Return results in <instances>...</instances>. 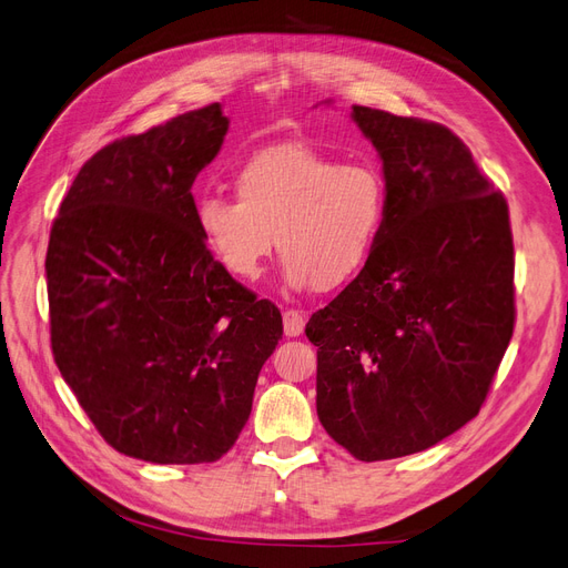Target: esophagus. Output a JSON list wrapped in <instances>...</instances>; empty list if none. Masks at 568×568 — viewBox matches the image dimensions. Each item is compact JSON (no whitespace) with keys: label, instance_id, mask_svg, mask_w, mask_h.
Returning <instances> with one entry per match:
<instances>
[{"label":"esophagus","instance_id":"esophagus-1","mask_svg":"<svg viewBox=\"0 0 568 568\" xmlns=\"http://www.w3.org/2000/svg\"><path fill=\"white\" fill-rule=\"evenodd\" d=\"M305 329V315L298 311H286L284 313V334L288 338H296L301 336Z\"/></svg>","mask_w":568,"mask_h":568}]
</instances>
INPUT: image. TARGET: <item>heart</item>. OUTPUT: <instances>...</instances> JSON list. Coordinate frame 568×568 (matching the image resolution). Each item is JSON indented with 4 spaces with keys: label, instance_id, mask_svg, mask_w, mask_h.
Segmentation results:
<instances>
[{
    "label": "heart",
    "instance_id": "heart-1",
    "mask_svg": "<svg viewBox=\"0 0 568 568\" xmlns=\"http://www.w3.org/2000/svg\"><path fill=\"white\" fill-rule=\"evenodd\" d=\"M234 199L196 201L203 244L234 280L253 282L284 255L291 288L334 291L355 280L379 244L388 192L372 163H338L307 144H272L234 173Z\"/></svg>",
    "mask_w": 568,
    "mask_h": 568
}]
</instances>
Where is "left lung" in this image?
<instances>
[{"mask_svg":"<svg viewBox=\"0 0 568 568\" xmlns=\"http://www.w3.org/2000/svg\"><path fill=\"white\" fill-rule=\"evenodd\" d=\"M388 213L363 272L305 324L317 417L359 462L422 453L471 422L514 332L503 192L445 125L353 106Z\"/></svg>","mask_w":568,"mask_h":568,"instance_id":"left-lung-1","label":"left lung"}]
</instances>
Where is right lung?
Instances as JSON below:
<instances>
[{
  "instance_id": "right-lung-1",
  "label": "right lung",
  "mask_w": 568,
  "mask_h": 568,
  "mask_svg": "<svg viewBox=\"0 0 568 568\" xmlns=\"http://www.w3.org/2000/svg\"><path fill=\"white\" fill-rule=\"evenodd\" d=\"M220 104L123 136L80 168L47 248L51 351L104 440L203 464L248 422L282 313L205 248L192 184L225 142Z\"/></svg>"
}]
</instances>
